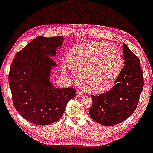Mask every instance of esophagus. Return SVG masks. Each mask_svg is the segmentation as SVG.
Instances as JSON below:
<instances>
[{"mask_svg":"<svg viewBox=\"0 0 153 153\" xmlns=\"http://www.w3.org/2000/svg\"><path fill=\"white\" fill-rule=\"evenodd\" d=\"M76 96L78 97V98H81V96H83V94L81 92V91H77L76 92Z\"/></svg>","mask_w":153,"mask_h":153,"instance_id":"1","label":"esophagus"}]
</instances>
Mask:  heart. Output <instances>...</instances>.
Returning a JSON list of instances; mask_svg holds the SVG:
<instances>
[{"mask_svg": "<svg viewBox=\"0 0 153 153\" xmlns=\"http://www.w3.org/2000/svg\"><path fill=\"white\" fill-rule=\"evenodd\" d=\"M67 61L79 86L94 94L110 89L123 65L122 55L115 45L95 41L74 48L67 54Z\"/></svg>", "mask_w": 153, "mask_h": 153, "instance_id": "1", "label": "heart"}]
</instances>
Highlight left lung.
<instances>
[{
  "label": "left lung",
  "mask_w": 153,
  "mask_h": 153,
  "mask_svg": "<svg viewBox=\"0 0 153 153\" xmlns=\"http://www.w3.org/2000/svg\"><path fill=\"white\" fill-rule=\"evenodd\" d=\"M124 66L110 90L92 95L91 117L104 126H114L126 120L135 112L143 88V71L138 57L123 43Z\"/></svg>",
  "instance_id": "left-lung-1"
}]
</instances>
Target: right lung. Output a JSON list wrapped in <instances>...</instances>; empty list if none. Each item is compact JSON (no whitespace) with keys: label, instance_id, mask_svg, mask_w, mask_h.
<instances>
[{"label":"right lung","instance_id":"1","mask_svg":"<svg viewBox=\"0 0 153 153\" xmlns=\"http://www.w3.org/2000/svg\"><path fill=\"white\" fill-rule=\"evenodd\" d=\"M62 36H39L15 55L9 72L13 105L29 122L47 125L62 116L67 103L76 96L74 88H55L49 81L56 63L51 56L62 44Z\"/></svg>","mask_w":153,"mask_h":153}]
</instances>
